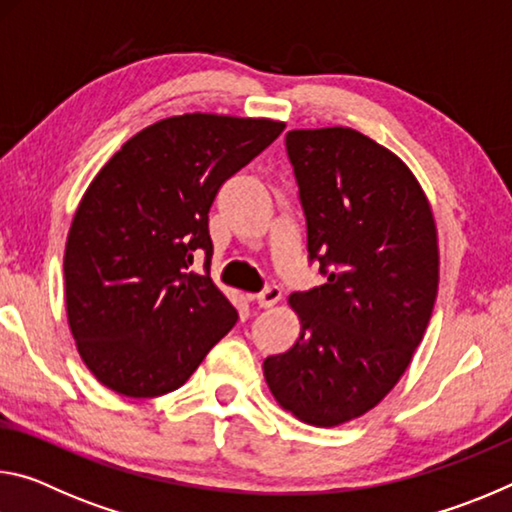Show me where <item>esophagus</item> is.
Wrapping results in <instances>:
<instances>
[{
  "mask_svg": "<svg viewBox=\"0 0 512 512\" xmlns=\"http://www.w3.org/2000/svg\"><path fill=\"white\" fill-rule=\"evenodd\" d=\"M280 298H282V291H280V287H266L264 291H259L257 296H255V302L262 309H268V307H273V305H277V302H280Z\"/></svg>",
  "mask_w": 512,
  "mask_h": 512,
  "instance_id": "obj_1",
  "label": "esophagus"
}]
</instances>
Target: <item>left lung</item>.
I'll return each instance as SVG.
<instances>
[{
  "mask_svg": "<svg viewBox=\"0 0 512 512\" xmlns=\"http://www.w3.org/2000/svg\"><path fill=\"white\" fill-rule=\"evenodd\" d=\"M325 284L291 293L293 348L264 361L284 411L336 427L384 400L409 368L438 296V232L411 169L354 128L287 133Z\"/></svg>",
  "mask_w": 512,
  "mask_h": 512,
  "instance_id": "8db88e82",
  "label": "left lung"
}]
</instances>
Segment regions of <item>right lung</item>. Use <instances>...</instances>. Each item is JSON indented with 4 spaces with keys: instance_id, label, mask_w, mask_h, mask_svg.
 Wrapping results in <instances>:
<instances>
[{
    "instance_id": "obj_1",
    "label": "right lung",
    "mask_w": 512,
    "mask_h": 512,
    "mask_svg": "<svg viewBox=\"0 0 512 512\" xmlns=\"http://www.w3.org/2000/svg\"><path fill=\"white\" fill-rule=\"evenodd\" d=\"M284 131L282 121L160 119L133 135L83 194L65 246L67 323L85 366L110 391H176L237 323L210 273L207 214L230 176Z\"/></svg>"
}]
</instances>
